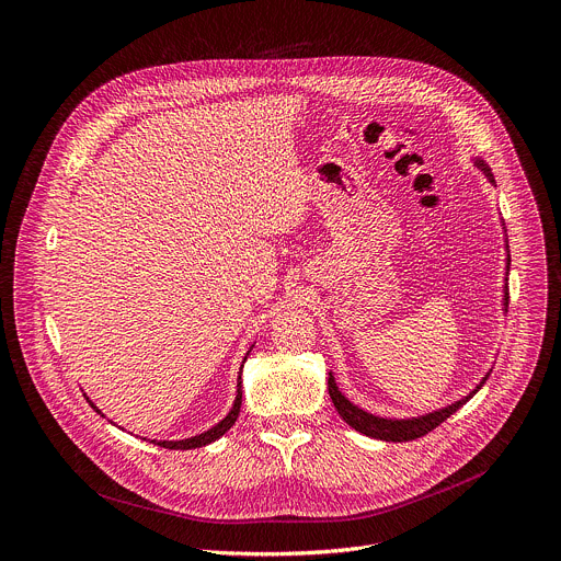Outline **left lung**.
<instances>
[{
    "label": "left lung",
    "instance_id": "left-lung-1",
    "mask_svg": "<svg viewBox=\"0 0 561 561\" xmlns=\"http://www.w3.org/2000/svg\"><path fill=\"white\" fill-rule=\"evenodd\" d=\"M478 165H482L484 172H486V176H491L489 168H486L482 161H480ZM491 179H493V176H491ZM504 305L508 307V291H506V302H504ZM486 378H489V374H486ZM486 378H484L465 400H460V402H456V404H449V407H444V409H439V411H435V413H428V415H422V417H413V420H387V417H376V415H371V413L358 409L356 404H352V402L339 391V387H335V382H333L331 376H329V396H331V402H333L335 411H339V413L343 415V420H345L352 428H356V431H360V433H365V435H369V437H378V439H387V442H409V439H415V437L426 435L428 431H433L435 426H439L446 417H451L462 404H467V402L482 389V385L486 382Z\"/></svg>",
    "mask_w": 561,
    "mask_h": 561
}]
</instances>
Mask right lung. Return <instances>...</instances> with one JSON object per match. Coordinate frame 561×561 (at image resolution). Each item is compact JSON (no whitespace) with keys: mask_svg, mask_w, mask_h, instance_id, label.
Here are the masks:
<instances>
[{"mask_svg":"<svg viewBox=\"0 0 561 561\" xmlns=\"http://www.w3.org/2000/svg\"><path fill=\"white\" fill-rule=\"evenodd\" d=\"M241 400H243V385H241V376H239V391H237V400H234V407H232V411L228 413V417H222L216 426H211L209 431H205V433H201V435H194V437H187V439H179V442H157L154 439V444H159V446H163V449H174V451H187V449H196V446H205V444H209V442H214V439H218L222 433H228L230 431V426L237 422V417H239V411H241ZM90 402V400H88ZM90 407L96 411V413H101L92 402H90Z\"/></svg>","mask_w":561,"mask_h":561,"instance_id":"obj_1","label":"right lung"}]
</instances>
